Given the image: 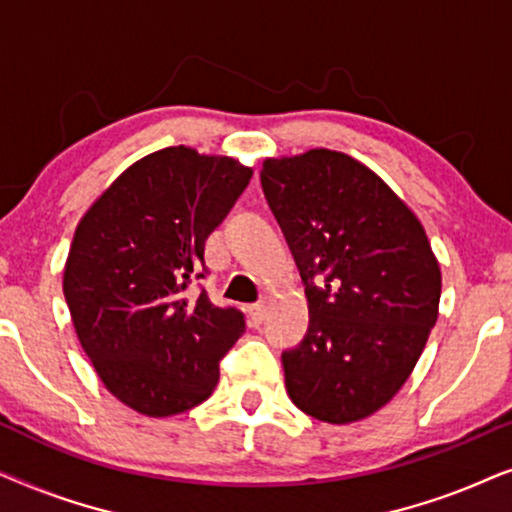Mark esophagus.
Masks as SVG:
<instances>
[{
  "label": "esophagus",
  "mask_w": 512,
  "mask_h": 512,
  "mask_svg": "<svg viewBox=\"0 0 512 512\" xmlns=\"http://www.w3.org/2000/svg\"><path fill=\"white\" fill-rule=\"evenodd\" d=\"M264 311H267V306H264V302L250 304V306H248V320H250V325H260L262 320H264Z\"/></svg>",
  "instance_id": "34e87169"
}]
</instances>
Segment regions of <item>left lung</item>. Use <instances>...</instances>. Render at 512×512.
<instances>
[{
    "label": "left lung",
    "mask_w": 512,
    "mask_h": 512,
    "mask_svg": "<svg viewBox=\"0 0 512 512\" xmlns=\"http://www.w3.org/2000/svg\"><path fill=\"white\" fill-rule=\"evenodd\" d=\"M260 177L309 302L304 342L283 353L290 400L327 424L370 417L410 379L438 320L442 274L424 224L335 149L269 156Z\"/></svg>",
    "instance_id": "left-lung-1"
}]
</instances>
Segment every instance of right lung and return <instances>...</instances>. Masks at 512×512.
<instances>
[{"instance_id": "add662e5", "label": "right lung", "mask_w": 512, "mask_h": 512, "mask_svg": "<svg viewBox=\"0 0 512 512\" xmlns=\"http://www.w3.org/2000/svg\"><path fill=\"white\" fill-rule=\"evenodd\" d=\"M250 177L231 156L166 147L128 166L77 224L63 271L74 332L107 391L138 414L208 400L245 332L241 311L182 292Z\"/></svg>"}]
</instances>
